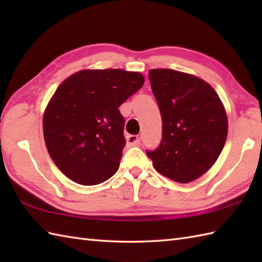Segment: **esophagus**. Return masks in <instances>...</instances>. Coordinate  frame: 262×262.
Masks as SVG:
<instances>
[{
    "label": "esophagus",
    "mask_w": 262,
    "mask_h": 262,
    "mask_svg": "<svg viewBox=\"0 0 262 262\" xmlns=\"http://www.w3.org/2000/svg\"><path fill=\"white\" fill-rule=\"evenodd\" d=\"M127 141V146H136L140 144V137L137 135H129L126 137Z\"/></svg>",
    "instance_id": "esophagus-1"
}]
</instances>
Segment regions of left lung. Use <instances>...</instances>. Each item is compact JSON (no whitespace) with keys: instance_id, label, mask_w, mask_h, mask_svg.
Wrapping results in <instances>:
<instances>
[{"instance_id":"left-lung-1","label":"left lung","mask_w":262,"mask_h":262,"mask_svg":"<svg viewBox=\"0 0 262 262\" xmlns=\"http://www.w3.org/2000/svg\"><path fill=\"white\" fill-rule=\"evenodd\" d=\"M162 117V141L146 151L159 173L188 183L206 173L223 149L227 116L219 94L199 77L174 70L148 72Z\"/></svg>"}]
</instances>
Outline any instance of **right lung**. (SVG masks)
Instances as JSON below:
<instances>
[{"label":"right lung","instance_id":"add662e5","mask_svg":"<svg viewBox=\"0 0 262 262\" xmlns=\"http://www.w3.org/2000/svg\"><path fill=\"white\" fill-rule=\"evenodd\" d=\"M144 81L138 72L82 70L57 88L43 114V137L54 163L69 179L93 186L116 173L126 145L118 107Z\"/></svg>","mask_w":262,"mask_h":262}]
</instances>
